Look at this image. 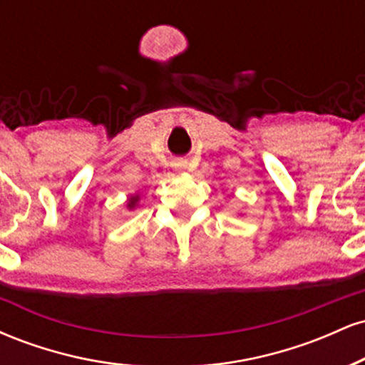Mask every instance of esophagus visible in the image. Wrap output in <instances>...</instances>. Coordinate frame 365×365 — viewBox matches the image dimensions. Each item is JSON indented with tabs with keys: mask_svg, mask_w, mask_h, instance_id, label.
Listing matches in <instances>:
<instances>
[{
	"mask_svg": "<svg viewBox=\"0 0 365 365\" xmlns=\"http://www.w3.org/2000/svg\"><path fill=\"white\" fill-rule=\"evenodd\" d=\"M175 168H177L178 171L185 170V161H177V163H175Z\"/></svg>",
	"mask_w": 365,
	"mask_h": 365,
	"instance_id": "esophagus-1",
	"label": "esophagus"
}]
</instances>
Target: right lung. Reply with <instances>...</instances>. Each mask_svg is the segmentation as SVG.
I'll list each match as a JSON object with an SVG mask.
<instances>
[{"label":"right lung","mask_w":365,"mask_h":365,"mask_svg":"<svg viewBox=\"0 0 365 365\" xmlns=\"http://www.w3.org/2000/svg\"><path fill=\"white\" fill-rule=\"evenodd\" d=\"M137 202H139V195H132V197H130L127 207H128V209H133V207L137 206Z\"/></svg>","instance_id":"right-lung-1"}]
</instances>
